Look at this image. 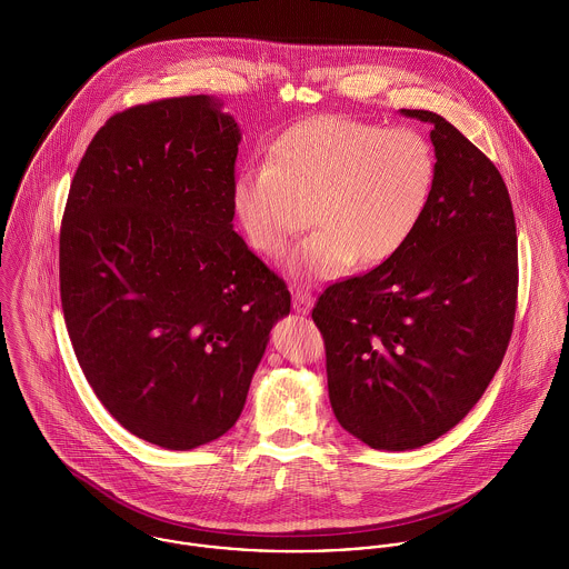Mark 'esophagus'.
I'll return each mask as SVG.
<instances>
[{
    "instance_id": "1",
    "label": "esophagus",
    "mask_w": 569,
    "mask_h": 569,
    "mask_svg": "<svg viewBox=\"0 0 569 569\" xmlns=\"http://www.w3.org/2000/svg\"><path fill=\"white\" fill-rule=\"evenodd\" d=\"M311 307H313V296H311V291L296 287V289H293V309H296L298 313L307 316V313L311 311Z\"/></svg>"
}]
</instances>
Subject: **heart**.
Here are the masks:
<instances>
[{
	"instance_id": "obj_1",
	"label": "heart",
	"mask_w": 569,
	"mask_h": 569,
	"mask_svg": "<svg viewBox=\"0 0 569 569\" xmlns=\"http://www.w3.org/2000/svg\"><path fill=\"white\" fill-rule=\"evenodd\" d=\"M438 179L431 142L416 129L320 116L284 131L264 166H249L232 190L249 244L291 258L305 278H332L355 260L375 267L395 258L422 223Z\"/></svg>"
}]
</instances>
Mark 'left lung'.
<instances>
[{"label":"left lung","instance_id":"obj_1","mask_svg":"<svg viewBox=\"0 0 569 569\" xmlns=\"http://www.w3.org/2000/svg\"><path fill=\"white\" fill-rule=\"evenodd\" d=\"M431 122L438 179L411 241L390 260L328 284L313 307L339 425L372 449H418L482 399L517 309V232L508 188L442 116Z\"/></svg>","mask_w":569,"mask_h":569}]
</instances>
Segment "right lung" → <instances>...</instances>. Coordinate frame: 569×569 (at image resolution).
I'll list each match as a JSON object with an SVG mask.
<instances>
[{"label": "right lung", "instance_id": "obj_1", "mask_svg": "<svg viewBox=\"0 0 569 569\" xmlns=\"http://www.w3.org/2000/svg\"><path fill=\"white\" fill-rule=\"evenodd\" d=\"M241 133L210 96L111 116L70 186L59 280L82 375L133 436L186 451L241 416L291 293L232 230Z\"/></svg>", "mask_w": 569, "mask_h": 569}]
</instances>
